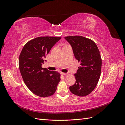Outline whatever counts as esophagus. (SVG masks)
Masks as SVG:
<instances>
[{"label":"esophagus","mask_w":125,"mask_h":125,"mask_svg":"<svg viewBox=\"0 0 125 125\" xmlns=\"http://www.w3.org/2000/svg\"><path fill=\"white\" fill-rule=\"evenodd\" d=\"M62 74L63 75H67L68 74L66 73H62Z\"/></svg>","instance_id":"esophagus-1"}]
</instances>
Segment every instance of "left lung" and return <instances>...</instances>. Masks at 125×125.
I'll return each mask as SVG.
<instances>
[{
  "label": "left lung",
  "mask_w": 125,
  "mask_h": 125,
  "mask_svg": "<svg viewBox=\"0 0 125 125\" xmlns=\"http://www.w3.org/2000/svg\"><path fill=\"white\" fill-rule=\"evenodd\" d=\"M73 48L75 58L80 62L74 74L75 83L69 87L74 95L84 96L91 93L100 77L102 59L97 45L94 42L82 36L64 37Z\"/></svg>",
  "instance_id": "1"
}]
</instances>
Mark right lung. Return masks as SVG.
I'll return each mask as SVG.
<instances>
[{"label": "right lung", "mask_w": 125, "mask_h": 125, "mask_svg": "<svg viewBox=\"0 0 125 125\" xmlns=\"http://www.w3.org/2000/svg\"><path fill=\"white\" fill-rule=\"evenodd\" d=\"M61 39L60 37L41 36L29 41L19 56V66L26 85L35 95L46 97L54 94L60 74L42 67L46 55Z\"/></svg>", "instance_id": "1"}]
</instances>
